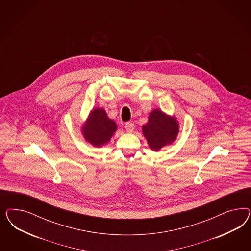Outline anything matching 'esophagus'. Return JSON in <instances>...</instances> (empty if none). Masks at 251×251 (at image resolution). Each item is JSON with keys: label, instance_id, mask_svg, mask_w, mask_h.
Listing matches in <instances>:
<instances>
[{"label": "esophagus", "instance_id": "34e87169", "mask_svg": "<svg viewBox=\"0 0 251 251\" xmlns=\"http://www.w3.org/2000/svg\"><path fill=\"white\" fill-rule=\"evenodd\" d=\"M134 128H135V126H134L133 122H127L125 125V129L128 132H132Z\"/></svg>", "mask_w": 251, "mask_h": 251}]
</instances>
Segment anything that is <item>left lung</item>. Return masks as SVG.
Wrapping results in <instances>:
<instances>
[{"label":"left lung","mask_w":251,"mask_h":251,"mask_svg":"<svg viewBox=\"0 0 251 251\" xmlns=\"http://www.w3.org/2000/svg\"><path fill=\"white\" fill-rule=\"evenodd\" d=\"M143 133L152 151H159L164 146L172 145L179 131V124L174 116H169L160 109H153L148 122L142 127Z\"/></svg>","instance_id":"obj_1"}]
</instances>
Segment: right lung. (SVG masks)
Here are the masks:
<instances>
[{"instance_id": "obj_1", "label": "right lung", "mask_w": 251, "mask_h": 251, "mask_svg": "<svg viewBox=\"0 0 251 251\" xmlns=\"http://www.w3.org/2000/svg\"><path fill=\"white\" fill-rule=\"evenodd\" d=\"M81 129L87 143L101 147L110 141L118 127L116 122L107 117L106 110L96 107L90 111Z\"/></svg>"}]
</instances>
